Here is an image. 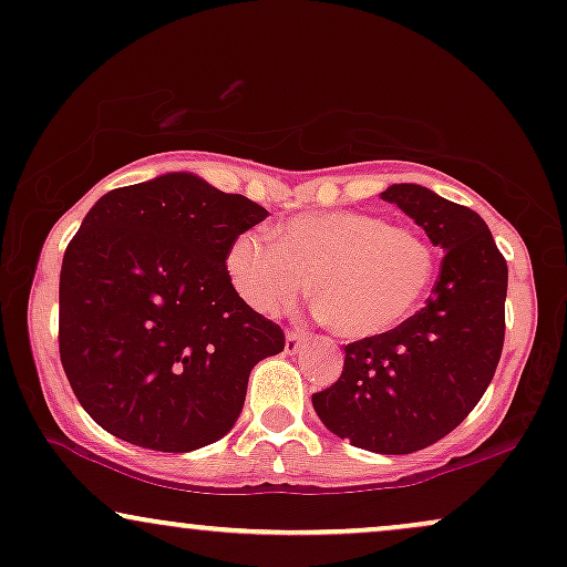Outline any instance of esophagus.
Here are the masks:
<instances>
[{"label": "esophagus", "instance_id": "esophagus-1", "mask_svg": "<svg viewBox=\"0 0 567 567\" xmlns=\"http://www.w3.org/2000/svg\"><path fill=\"white\" fill-rule=\"evenodd\" d=\"M305 341H307L305 333H299V330H289V333H286V354H297Z\"/></svg>", "mask_w": 567, "mask_h": 567}]
</instances>
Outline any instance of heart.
Masks as SVG:
<instances>
[{
    "mask_svg": "<svg viewBox=\"0 0 567 567\" xmlns=\"http://www.w3.org/2000/svg\"><path fill=\"white\" fill-rule=\"evenodd\" d=\"M435 266L424 234L354 210L297 216L274 237L247 231L226 252V274L255 312H289L312 281L315 315L349 341L401 326L427 293Z\"/></svg>",
    "mask_w": 567,
    "mask_h": 567,
    "instance_id": "1",
    "label": "heart"
}]
</instances>
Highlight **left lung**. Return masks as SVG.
<instances>
[{"label": "left lung", "mask_w": 567, "mask_h": 567, "mask_svg": "<svg viewBox=\"0 0 567 567\" xmlns=\"http://www.w3.org/2000/svg\"><path fill=\"white\" fill-rule=\"evenodd\" d=\"M445 252L427 305L347 347L338 382L312 395L320 422L354 447L422 451L468 416L503 354L508 266L480 213L422 185L380 193Z\"/></svg>", "instance_id": "obj_1"}]
</instances>
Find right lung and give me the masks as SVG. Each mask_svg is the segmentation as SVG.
<instances>
[{
	"instance_id": "1",
	"label": "right lung",
	"mask_w": 567,
	"mask_h": 567,
	"mask_svg": "<svg viewBox=\"0 0 567 567\" xmlns=\"http://www.w3.org/2000/svg\"><path fill=\"white\" fill-rule=\"evenodd\" d=\"M245 195L172 172L87 210L59 276V357L95 424L124 443L189 453L241 414L284 330L226 274L231 241L266 220Z\"/></svg>"
}]
</instances>
